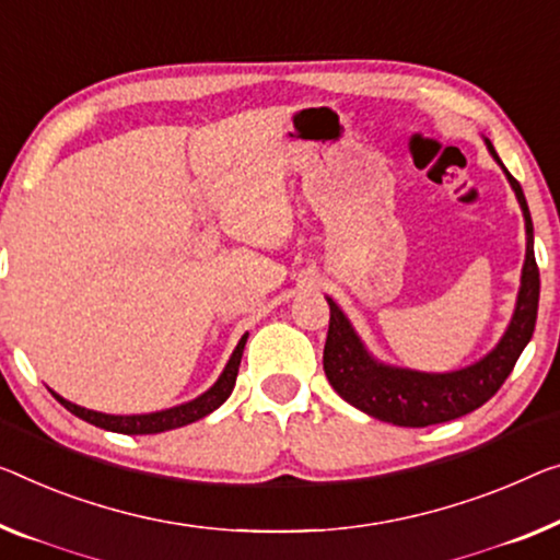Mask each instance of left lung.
Returning a JSON list of instances; mask_svg holds the SVG:
<instances>
[{
  "mask_svg": "<svg viewBox=\"0 0 560 560\" xmlns=\"http://www.w3.org/2000/svg\"><path fill=\"white\" fill-rule=\"evenodd\" d=\"M486 145L511 183L525 221V261L513 316L503 337L486 357L450 372H420L382 362L366 349L341 306L327 296L329 331L327 345H324V372H327L329 385L357 410L377 417L382 422L399 424V428H428V424L447 422L478 410L508 380L536 329L540 279L536 254H533L530 211L521 183L508 173L488 138Z\"/></svg>",
  "mask_w": 560,
  "mask_h": 560,
  "instance_id": "8db88e82",
  "label": "left lung"
}]
</instances>
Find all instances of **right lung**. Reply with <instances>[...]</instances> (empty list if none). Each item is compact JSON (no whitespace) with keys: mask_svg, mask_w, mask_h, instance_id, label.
I'll list each match as a JSON object with an SVG mask.
<instances>
[{"mask_svg":"<svg viewBox=\"0 0 560 560\" xmlns=\"http://www.w3.org/2000/svg\"><path fill=\"white\" fill-rule=\"evenodd\" d=\"M246 339H248V334H244V337L238 339V345H236V349H233V354L229 357V362H226V366H223V372L219 374V380H215L213 385L203 392V395L190 399V402L168 407V410H161V412H148V415L95 412V410H88V407L70 402V399L60 397L52 389L49 392H52L55 399L65 407V410H70L74 417H80V420L95 424V428L120 432V435H158V432L175 430V428H183V424L196 422V420H200V417L219 410V407L226 402L229 395L233 392V385H236V374H238V364H241V354H244Z\"/></svg>","mask_w":560,"mask_h":560,"instance_id":"right-lung-1","label":"right lung"}]
</instances>
